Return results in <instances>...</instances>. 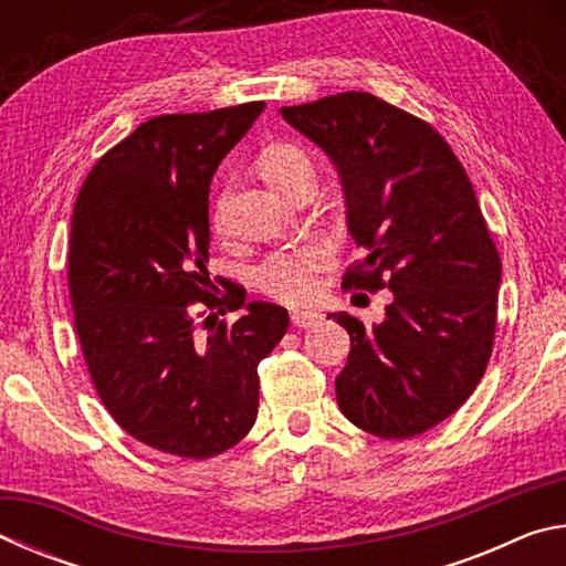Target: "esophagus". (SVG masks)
I'll use <instances>...</instances> for the list:
<instances>
[{
  "label": "esophagus",
  "instance_id": "esophagus-1",
  "mask_svg": "<svg viewBox=\"0 0 566 566\" xmlns=\"http://www.w3.org/2000/svg\"><path fill=\"white\" fill-rule=\"evenodd\" d=\"M324 314L322 312H314V310H294L292 312V324L294 327H317V324H322Z\"/></svg>",
  "mask_w": 566,
  "mask_h": 566
}]
</instances>
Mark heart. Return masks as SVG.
<instances>
[{
  "label": "heart",
  "instance_id": "obj_1",
  "mask_svg": "<svg viewBox=\"0 0 566 566\" xmlns=\"http://www.w3.org/2000/svg\"><path fill=\"white\" fill-rule=\"evenodd\" d=\"M260 169L266 181L280 191L290 189L296 179L314 177L310 155L302 147L290 145V142H274V145L264 147L260 155ZM227 205L229 191H224L217 202V224H224ZM329 260L332 247L322 242V239H310V242H302L292 249H284V252L266 256L264 264L256 270V282H260L266 294L280 302H310L319 290L317 274L329 264Z\"/></svg>",
  "mask_w": 566,
  "mask_h": 566
}]
</instances>
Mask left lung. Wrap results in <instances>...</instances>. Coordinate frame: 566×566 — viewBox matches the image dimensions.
<instances>
[{
    "label": "left lung",
    "instance_id": "1",
    "mask_svg": "<svg viewBox=\"0 0 566 566\" xmlns=\"http://www.w3.org/2000/svg\"><path fill=\"white\" fill-rule=\"evenodd\" d=\"M280 112L342 177L349 234L367 252L344 286L391 292L371 327L329 314L352 339L337 405L364 432L417 437L464 405L492 357L502 260L472 181L442 134L369 92Z\"/></svg>",
    "mask_w": 566,
    "mask_h": 566
}]
</instances>
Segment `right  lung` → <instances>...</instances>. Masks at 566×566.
Here are the masks:
<instances>
[{"mask_svg":"<svg viewBox=\"0 0 566 566\" xmlns=\"http://www.w3.org/2000/svg\"><path fill=\"white\" fill-rule=\"evenodd\" d=\"M264 102L139 124L84 179L72 214L74 327L102 405L159 452L209 459L244 439L256 367L290 327L284 306L209 294V185ZM191 303L210 310L197 331ZM244 308L234 325L218 314Z\"/></svg>","mask_w":566,"mask_h":566,"instance_id":"obj_1","label":"right lung"}]
</instances>
